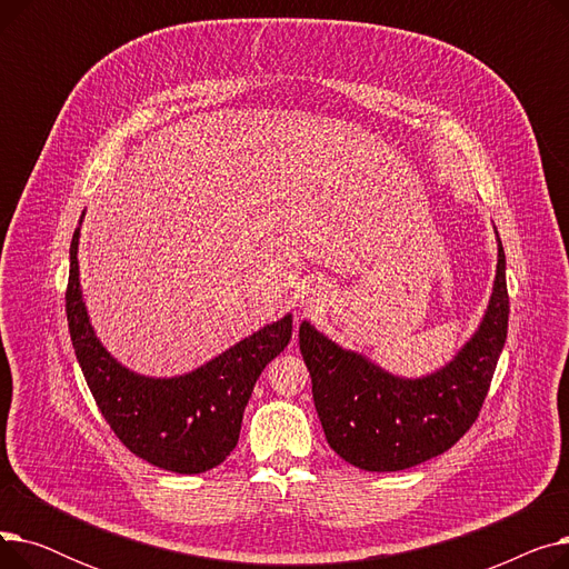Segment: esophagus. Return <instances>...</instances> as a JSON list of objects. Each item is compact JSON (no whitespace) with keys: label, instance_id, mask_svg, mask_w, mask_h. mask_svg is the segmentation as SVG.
I'll list each match as a JSON object with an SVG mask.
<instances>
[{"label":"esophagus","instance_id":"34e87169","mask_svg":"<svg viewBox=\"0 0 569 569\" xmlns=\"http://www.w3.org/2000/svg\"><path fill=\"white\" fill-rule=\"evenodd\" d=\"M322 300H325L322 288L316 286V283H307L305 295H302V305H305L307 309H318V307L322 305Z\"/></svg>","mask_w":569,"mask_h":569}]
</instances>
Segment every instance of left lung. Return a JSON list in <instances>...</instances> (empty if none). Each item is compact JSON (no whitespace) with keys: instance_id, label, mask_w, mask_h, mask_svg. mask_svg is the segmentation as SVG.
Instances as JSON below:
<instances>
[{"instance_id":"1","label":"left lung","mask_w":569,"mask_h":569,"mask_svg":"<svg viewBox=\"0 0 569 569\" xmlns=\"http://www.w3.org/2000/svg\"><path fill=\"white\" fill-rule=\"evenodd\" d=\"M498 264L487 311L475 335L445 367L420 378L385 371L305 320L300 350L311 373L313 403L327 442L355 468L395 472L425 463L472 427L507 339L510 297L505 251L496 230Z\"/></svg>"}]
</instances>
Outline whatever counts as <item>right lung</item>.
Here are the masks:
<instances>
[{
  "instance_id": "right-lung-1",
  "label": "right lung",
  "mask_w": 569,
  "mask_h": 569,
  "mask_svg": "<svg viewBox=\"0 0 569 569\" xmlns=\"http://www.w3.org/2000/svg\"><path fill=\"white\" fill-rule=\"evenodd\" d=\"M82 217L69 251L67 320L89 392L114 436L147 463L179 475L217 468L234 450L258 376L292 337V313L260 327L189 373H136L114 360L89 322L78 267Z\"/></svg>"
}]
</instances>
